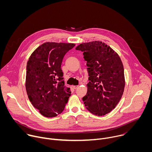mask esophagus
Returning <instances> with one entry per match:
<instances>
[{"label":"esophagus","mask_w":152,"mask_h":152,"mask_svg":"<svg viewBox=\"0 0 152 152\" xmlns=\"http://www.w3.org/2000/svg\"><path fill=\"white\" fill-rule=\"evenodd\" d=\"M78 85H73V89H76L77 87H78Z\"/></svg>","instance_id":"34e87169"}]
</instances>
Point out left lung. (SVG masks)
<instances>
[{"instance_id": "8db88e82", "label": "left lung", "mask_w": 152, "mask_h": 152, "mask_svg": "<svg viewBox=\"0 0 152 152\" xmlns=\"http://www.w3.org/2000/svg\"><path fill=\"white\" fill-rule=\"evenodd\" d=\"M83 52L88 73L87 93L82 100L92 114L102 116L110 113L124 92V67L118 55L102 41L82 43L76 48Z\"/></svg>"}]
</instances>
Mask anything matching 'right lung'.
Segmentation results:
<instances>
[{
	"instance_id": "right-lung-1",
	"label": "right lung",
	"mask_w": 152,
	"mask_h": 152,
	"mask_svg": "<svg viewBox=\"0 0 152 152\" xmlns=\"http://www.w3.org/2000/svg\"><path fill=\"white\" fill-rule=\"evenodd\" d=\"M73 43L47 42L37 48L26 66V90L32 105L46 117L57 116L71 95L64 85L61 64Z\"/></svg>"
}]
</instances>
